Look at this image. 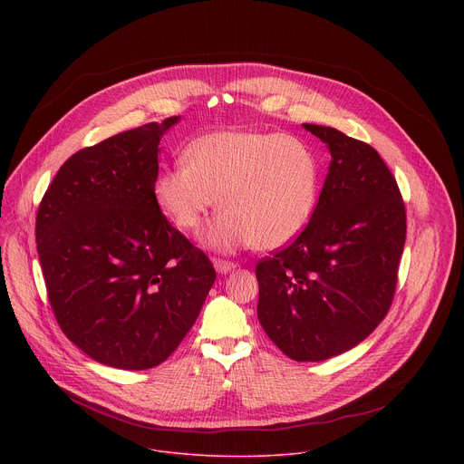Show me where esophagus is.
Segmentation results:
<instances>
[{"instance_id":"obj_1","label":"esophagus","mask_w":464,"mask_h":464,"mask_svg":"<svg viewBox=\"0 0 464 464\" xmlns=\"http://www.w3.org/2000/svg\"><path fill=\"white\" fill-rule=\"evenodd\" d=\"M215 268H217V272L218 274H229L231 270H235L237 268V264L235 262H229V260H222V258H215Z\"/></svg>"}]
</instances>
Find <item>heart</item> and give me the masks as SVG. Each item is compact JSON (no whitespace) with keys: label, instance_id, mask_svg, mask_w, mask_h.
Segmentation results:
<instances>
[{"label":"heart","instance_id":"heart-1","mask_svg":"<svg viewBox=\"0 0 464 464\" xmlns=\"http://www.w3.org/2000/svg\"><path fill=\"white\" fill-rule=\"evenodd\" d=\"M319 194V163L301 140L279 131L224 130L194 141L187 160L163 170L156 202L192 231L217 204L202 238L218 251L277 249L308 226Z\"/></svg>","mask_w":464,"mask_h":464}]
</instances>
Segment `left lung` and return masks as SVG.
Returning a JSON list of instances; mask_svg holds the SVG:
<instances>
[{
    "instance_id": "1",
    "label": "left lung",
    "mask_w": 464,
    "mask_h": 464,
    "mask_svg": "<svg viewBox=\"0 0 464 464\" xmlns=\"http://www.w3.org/2000/svg\"><path fill=\"white\" fill-rule=\"evenodd\" d=\"M330 161L308 226L262 258L256 315L295 362H321L363 342L387 315L406 242V208L394 176L367 143L303 124Z\"/></svg>"
}]
</instances>
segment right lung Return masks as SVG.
Returning a JSON list of instances; mask_svg holds the SVG:
<instances>
[{
    "instance_id": "add662e5",
    "label": "right lung",
    "mask_w": 464,
    "mask_h": 464,
    "mask_svg": "<svg viewBox=\"0 0 464 464\" xmlns=\"http://www.w3.org/2000/svg\"><path fill=\"white\" fill-rule=\"evenodd\" d=\"M179 117L121 131L65 161L36 215L53 314L99 363L143 371L165 362L217 279L209 256L161 213L160 141Z\"/></svg>"
}]
</instances>
